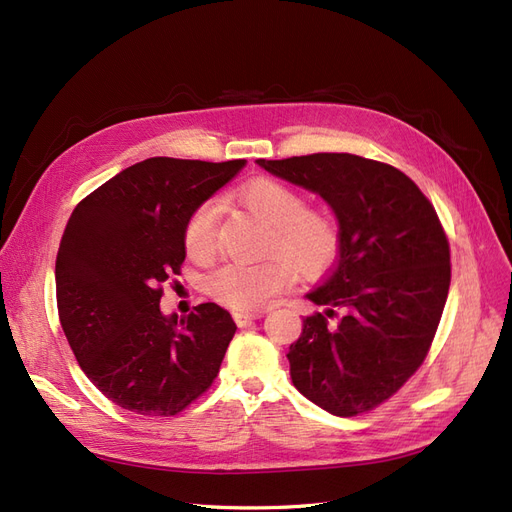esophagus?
Returning a JSON list of instances; mask_svg holds the SVG:
<instances>
[{"instance_id": "1", "label": "esophagus", "mask_w": 512, "mask_h": 512, "mask_svg": "<svg viewBox=\"0 0 512 512\" xmlns=\"http://www.w3.org/2000/svg\"><path fill=\"white\" fill-rule=\"evenodd\" d=\"M261 314H263V312H259V310H253V312L242 310V312H234V318H236V323H238L240 327H246V325H251L253 320L261 318Z\"/></svg>"}]
</instances>
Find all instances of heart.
Here are the masks:
<instances>
[{"mask_svg":"<svg viewBox=\"0 0 512 512\" xmlns=\"http://www.w3.org/2000/svg\"><path fill=\"white\" fill-rule=\"evenodd\" d=\"M240 202L249 211L270 225L268 253H276L259 263H225L211 278V291L225 306L236 310H257L285 291L295 269L306 276L327 272L339 253L337 221L318 211H306L308 202L293 187L261 179L246 185L240 192ZM221 204L208 200L198 206L185 227V251L194 261H204L215 253L217 225ZM282 252V256L277 253ZM294 262L291 264L284 255Z\"/></svg>","mask_w":512,"mask_h":512,"instance_id":"1","label":"heart"}]
</instances>
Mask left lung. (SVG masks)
Masks as SVG:
<instances>
[{"mask_svg":"<svg viewBox=\"0 0 512 512\" xmlns=\"http://www.w3.org/2000/svg\"><path fill=\"white\" fill-rule=\"evenodd\" d=\"M257 164L323 198L342 236L333 272L306 293L325 314L304 318L289 346L293 386L342 418L369 411L418 371L437 333L451 280L437 211L399 168L354 154Z\"/></svg>","mask_w":512,"mask_h":512,"instance_id":"8db88e82","label":"left lung"}]
</instances>
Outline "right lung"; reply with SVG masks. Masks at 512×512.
<instances>
[{
  "label": "right lung",
  "instance_id": "right-lung-1",
  "mask_svg": "<svg viewBox=\"0 0 512 512\" xmlns=\"http://www.w3.org/2000/svg\"><path fill=\"white\" fill-rule=\"evenodd\" d=\"M244 164L147 158L94 189L67 221L56 255L61 327L88 380L122 409L175 415L219 373L232 314L217 304L164 314L160 285L179 274L189 217Z\"/></svg>",
  "mask_w": 512,
  "mask_h": 512
}]
</instances>
